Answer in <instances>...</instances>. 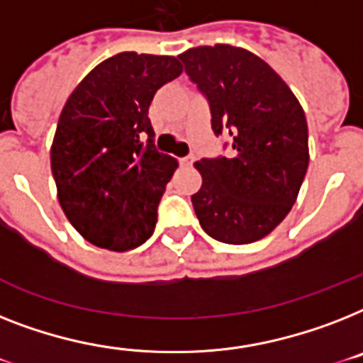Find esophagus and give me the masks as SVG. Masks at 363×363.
I'll list each match as a JSON object with an SVG mask.
<instances>
[{"mask_svg":"<svg viewBox=\"0 0 363 363\" xmlns=\"http://www.w3.org/2000/svg\"><path fill=\"white\" fill-rule=\"evenodd\" d=\"M194 162H196V156H194V155H186V156H182V158H181V164H182V166H186V167L194 166Z\"/></svg>","mask_w":363,"mask_h":363,"instance_id":"esophagus-1","label":"esophagus"}]
</instances>
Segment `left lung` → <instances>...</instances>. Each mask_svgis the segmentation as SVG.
I'll use <instances>...</instances> for the list:
<instances>
[{
  "instance_id": "left-lung-1",
  "label": "left lung",
  "mask_w": 363,
  "mask_h": 363,
  "mask_svg": "<svg viewBox=\"0 0 363 363\" xmlns=\"http://www.w3.org/2000/svg\"><path fill=\"white\" fill-rule=\"evenodd\" d=\"M208 102L212 130L228 135V156L201 158L191 196L203 231L225 244L267 237L296 201L309 164L308 123L287 84L263 59L229 44L179 55Z\"/></svg>"
}]
</instances>
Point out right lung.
Returning <instances> with one entry per match:
<instances>
[{"label":"right lung","instance_id":"right-lung-1","mask_svg":"<svg viewBox=\"0 0 363 363\" xmlns=\"http://www.w3.org/2000/svg\"><path fill=\"white\" fill-rule=\"evenodd\" d=\"M181 72L177 57L123 52L91 70L61 111L50 152L59 203L99 248L132 250L155 231L179 162L156 149L149 106Z\"/></svg>","mask_w":363,"mask_h":363}]
</instances>
